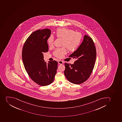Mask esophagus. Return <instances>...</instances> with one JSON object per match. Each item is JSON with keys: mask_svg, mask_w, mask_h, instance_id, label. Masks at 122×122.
Returning <instances> with one entry per match:
<instances>
[{"mask_svg": "<svg viewBox=\"0 0 122 122\" xmlns=\"http://www.w3.org/2000/svg\"><path fill=\"white\" fill-rule=\"evenodd\" d=\"M58 63L59 64H62L64 63V62H63V61H62L60 60V61H58Z\"/></svg>", "mask_w": 122, "mask_h": 122, "instance_id": "34e87169", "label": "esophagus"}]
</instances>
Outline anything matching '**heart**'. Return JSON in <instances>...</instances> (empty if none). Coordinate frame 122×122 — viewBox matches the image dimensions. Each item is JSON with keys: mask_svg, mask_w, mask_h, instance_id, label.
Instances as JSON below:
<instances>
[{"mask_svg": "<svg viewBox=\"0 0 122 122\" xmlns=\"http://www.w3.org/2000/svg\"><path fill=\"white\" fill-rule=\"evenodd\" d=\"M56 34L58 38H62V46H66L70 51L76 50L81 44L82 35L79 32H74L72 29L66 28H59L56 31ZM53 41L54 38L51 35L47 40L48 45L51 46ZM66 52V49L64 47L56 49L54 54L58 58H61Z\"/></svg>", "mask_w": 122, "mask_h": 122, "instance_id": "heart-1", "label": "heart"}]
</instances>
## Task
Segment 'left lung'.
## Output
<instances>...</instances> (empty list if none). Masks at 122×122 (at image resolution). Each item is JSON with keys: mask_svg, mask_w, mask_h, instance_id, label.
<instances>
[{"mask_svg": "<svg viewBox=\"0 0 122 122\" xmlns=\"http://www.w3.org/2000/svg\"><path fill=\"white\" fill-rule=\"evenodd\" d=\"M69 57L76 61L71 64L65 63V76L72 83L82 84L89 78L95 66L96 51L93 40L85 35L81 44Z\"/></svg>", "mask_w": 122, "mask_h": 122, "instance_id": "1", "label": "left lung"}]
</instances>
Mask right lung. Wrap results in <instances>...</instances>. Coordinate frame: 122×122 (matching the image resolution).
Wrapping results in <instances>:
<instances>
[{"label": "right lung", "instance_id": "1", "mask_svg": "<svg viewBox=\"0 0 122 122\" xmlns=\"http://www.w3.org/2000/svg\"><path fill=\"white\" fill-rule=\"evenodd\" d=\"M51 34L48 29L34 32L23 48L22 58L26 71L32 81L41 86L53 82L57 69V61L47 63L44 59L43 53L49 50L47 41Z\"/></svg>", "mask_w": 122, "mask_h": 122}]
</instances>
